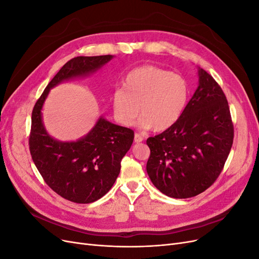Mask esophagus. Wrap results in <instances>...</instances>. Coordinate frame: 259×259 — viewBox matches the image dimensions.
Listing matches in <instances>:
<instances>
[{
    "mask_svg": "<svg viewBox=\"0 0 259 259\" xmlns=\"http://www.w3.org/2000/svg\"><path fill=\"white\" fill-rule=\"evenodd\" d=\"M134 140H135V143H142L144 140V136L142 134H139V133H136Z\"/></svg>",
    "mask_w": 259,
    "mask_h": 259,
    "instance_id": "esophagus-1",
    "label": "esophagus"
}]
</instances>
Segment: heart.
<instances>
[{
	"mask_svg": "<svg viewBox=\"0 0 259 259\" xmlns=\"http://www.w3.org/2000/svg\"><path fill=\"white\" fill-rule=\"evenodd\" d=\"M189 84L183 75L154 66H144L131 71L123 80V89L111 94L115 121L133 126L140 112L145 128L165 131L182 117L189 100Z\"/></svg>",
	"mask_w": 259,
	"mask_h": 259,
	"instance_id": "heart-1",
	"label": "heart"
}]
</instances>
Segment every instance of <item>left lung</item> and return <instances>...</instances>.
<instances>
[{
  "label": "left lung",
  "mask_w": 259,
  "mask_h": 259,
  "mask_svg": "<svg viewBox=\"0 0 259 259\" xmlns=\"http://www.w3.org/2000/svg\"><path fill=\"white\" fill-rule=\"evenodd\" d=\"M234 136L228 101L221 86L199 70V86L182 117L161 134L147 139V173L167 197H195L215 183L231 150Z\"/></svg>",
  "instance_id": "obj_1"
}]
</instances>
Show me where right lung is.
Here are the masks:
<instances>
[{
  "label": "right lung",
  "mask_w": 259,
  "mask_h": 259,
  "mask_svg": "<svg viewBox=\"0 0 259 259\" xmlns=\"http://www.w3.org/2000/svg\"><path fill=\"white\" fill-rule=\"evenodd\" d=\"M113 56H79L70 59L46 86L31 116L29 148L44 182L53 191L74 203L95 202L111 189L120 174L121 161L134 140V131L103 117L88 135L61 143L45 131L41 110L50 90L62 81L95 72Z\"/></svg>",
  "instance_id": "add662e5"
}]
</instances>
